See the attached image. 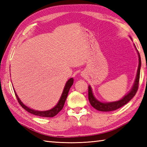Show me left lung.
<instances>
[{"instance_id": "obj_1", "label": "left lung", "mask_w": 147, "mask_h": 147, "mask_svg": "<svg viewBox=\"0 0 147 147\" xmlns=\"http://www.w3.org/2000/svg\"><path fill=\"white\" fill-rule=\"evenodd\" d=\"M131 39L132 40L131 37H130ZM134 46L136 50L137 54L138 55V70H137L136 78L134 82L133 85L132 86L131 89L130 90V91L127 93L126 95H124L123 98H122L119 100L115 101V102H102L96 99L92 92V87L90 85L88 86V100L90 103V104L92 105L93 107H94L96 110L102 112H109V111H113L115 110H117V109H119L120 107H123V105L126 104L127 102H129L132 99L134 96L135 95L136 93L137 90L138 88V83H139V80H140V68H141L142 62H141V57H140V55L139 52L137 50L135 45L134 44Z\"/></svg>"}]
</instances>
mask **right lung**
Wrapping results in <instances>:
<instances>
[{"instance_id":"add662e5","label":"right lung","mask_w":147,"mask_h":147,"mask_svg":"<svg viewBox=\"0 0 147 147\" xmlns=\"http://www.w3.org/2000/svg\"><path fill=\"white\" fill-rule=\"evenodd\" d=\"M73 82H74V80L73 78H71L68 80V81L66 82V83H65V85L64 86L63 92H62V93L61 98H60V99H59V100L57 102V104H56L55 107H54L52 109H50V110H48V111H39L34 110V109H32L28 107H27L26 105H24L23 103L21 101L20 98L18 97L16 92H15L14 89V91L15 93L16 96V98L18 99L19 103H20V104L21 105V107L25 109L26 111H28V112H30V113L32 114L33 115H37V116L45 117H52L57 115L59 112L62 110V108H63L64 103L65 102V100H66V98H67L69 91V89L71 87V86L73 85Z\"/></svg>"}]
</instances>
